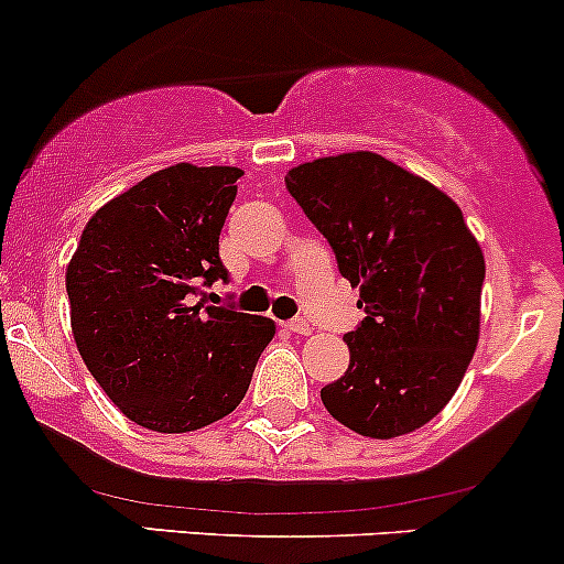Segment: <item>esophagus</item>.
<instances>
[{"instance_id":"esophagus-1","label":"esophagus","mask_w":564,"mask_h":564,"mask_svg":"<svg viewBox=\"0 0 564 564\" xmlns=\"http://www.w3.org/2000/svg\"><path fill=\"white\" fill-rule=\"evenodd\" d=\"M288 330H293V334L299 336H310L312 334V325L306 321H301V317H295V321L288 323Z\"/></svg>"}]
</instances>
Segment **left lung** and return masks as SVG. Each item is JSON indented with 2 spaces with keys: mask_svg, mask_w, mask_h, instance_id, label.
<instances>
[{
  "mask_svg": "<svg viewBox=\"0 0 564 564\" xmlns=\"http://www.w3.org/2000/svg\"><path fill=\"white\" fill-rule=\"evenodd\" d=\"M284 187L361 290L350 367L325 386V410L352 432H415L454 399L480 336L486 260L462 208L375 152L290 167Z\"/></svg>",
  "mask_w": 564,
  "mask_h": 564,
  "instance_id": "1",
  "label": "left lung"
}]
</instances>
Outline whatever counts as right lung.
<instances>
[{
	"mask_svg": "<svg viewBox=\"0 0 564 564\" xmlns=\"http://www.w3.org/2000/svg\"><path fill=\"white\" fill-rule=\"evenodd\" d=\"M241 167H162L97 208L67 263L69 325L86 369L138 426L195 432L241 404L276 334L271 317L193 306L228 280L219 234Z\"/></svg>",
	"mask_w": 564,
	"mask_h": 564,
	"instance_id": "add662e5",
	"label": "right lung"
}]
</instances>
